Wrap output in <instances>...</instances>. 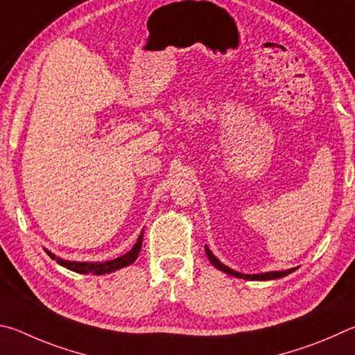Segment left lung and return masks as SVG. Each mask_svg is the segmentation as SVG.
<instances>
[{"label":"left lung","mask_w":355,"mask_h":355,"mask_svg":"<svg viewBox=\"0 0 355 355\" xmlns=\"http://www.w3.org/2000/svg\"><path fill=\"white\" fill-rule=\"evenodd\" d=\"M206 254L210 260V263H212L215 268H218L221 271H225L226 275H231L235 277H240V279H246V281H270V279H279V277H284L290 275V272H293L296 268H291V270H285V271H270V272H262V275H243V272H239V271H234L226 266L225 263H221L218 259H216L212 252H210L209 248L206 246Z\"/></svg>","instance_id":"obj_1"}]
</instances>
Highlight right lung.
<instances>
[{
	"instance_id": "right-lung-1",
	"label": "right lung",
	"mask_w": 355,
	"mask_h": 355,
	"mask_svg": "<svg viewBox=\"0 0 355 355\" xmlns=\"http://www.w3.org/2000/svg\"><path fill=\"white\" fill-rule=\"evenodd\" d=\"M141 241H143V232L140 234V237H139V240H137V243L134 245L132 250L124 254V256H121V257L114 259V260H109V262H104V263L68 262V260L55 257L54 254L49 252L48 250H45V251H46L48 256L51 257L53 260H55V262H58L59 265L65 266V268L71 270L74 272H83V275H87V272H93V275H105V272H112V271H115V270L124 268V266H128V265H130L132 262H135V259H137V256H139V252H140Z\"/></svg>"
}]
</instances>
